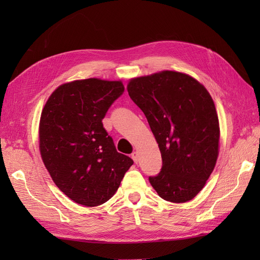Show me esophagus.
Returning <instances> with one entry per match:
<instances>
[{
	"instance_id": "obj_1",
	"label": "esophagus",
	"mask_w": 260,
	"mask_h": 260,
	"mask_svg": "<svg viewBox=\"0 0 260 260\" xmlns=\"http://www.w3.org/2000/svg\"><path fill=\"white\" fill-rule=\"evenodd\" d=\"M131 157H132V159L135 160V162H138V161H139V154H138V152H133V153L131 154Z\"/></svg>"
}]
</instances>
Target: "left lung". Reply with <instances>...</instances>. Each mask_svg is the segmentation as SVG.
Masks as SVG:
<instances>
[{
  "label": "left lung",
  "instance_id": "left-lung-1",
  "mask_svg": "<svg viewBox=\"0 0 260 260\" xmlns=\"http://www.w3.org/2000/svg\"><path fill=\"white\" fill-rule=\"evenodd\" d=\"M127 89L161 153L160 172L149 177V183L165 201H191L205 185L219 153V120L210 94L191 76L170 70L133 78Z\"/></svg>",
  "mask_w": 260,
  "mask_h": 260
}]
</instances>
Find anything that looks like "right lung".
I'll return each instance as SVG.
<instances>
[{
	"label": "right lung",
	"mask_w": 260,
	"mask_h": 260,
	"mask_svg": "<svg viewBox=\"0 0 260 260\" xmlns=\"http://www.w3.org/2000/svg\"><path fill=\"white\" fill-rule=\"evenodd\" d=\"M123 91L121 81L76 80L59 85L44 105L39 127L42 160L59 190L80 205L107 202L133 164L117 152L102 122Z\"/></svg>",
	"instance_id": "add662e5"
}]
</instances>
